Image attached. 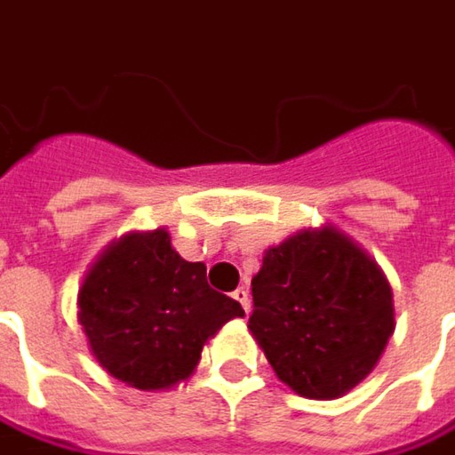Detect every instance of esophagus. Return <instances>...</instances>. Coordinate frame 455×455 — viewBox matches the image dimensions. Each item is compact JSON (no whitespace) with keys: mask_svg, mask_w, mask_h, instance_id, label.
<instances>
[{"mask_svg":"<svg viewBox=\"0 0 455 455\" xmlns=\"http://www.w3.org/2000/svg\"><path fill=\"white\" fill-rule=\"evenodd\" d=\"M231 298H234V300H236L239 306L244 307V313H249V292H247V290H244V287L234 290V292H231Z\"/></svg>","mask_w":455,"mask_h":455,"instance_id":"34e87169","label":"esophagus"}]
</instances>
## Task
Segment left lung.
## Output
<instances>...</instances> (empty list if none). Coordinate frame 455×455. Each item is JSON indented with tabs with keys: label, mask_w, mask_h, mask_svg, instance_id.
<instances>
[{
	"label": "left lung",
	"mask_w": 455,
	"mask_h": 455,
	"mask_svg": "<svg viewBox=\"0 0 455 455\" xmlns=\"http://www.w3.org/2000/svg\"><path fill=\"white\" fill-rule=\"evenodd\" d=\"M251 300L249 331L267 362L310 400H333L359 385L395 331L382 269L336 228L267 249Z\"/></svg>",
	"instance_id": "left-lung-1"
}]
</instances>
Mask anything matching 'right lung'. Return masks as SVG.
Here are the masks:
<instances>
[{
    "instance_id": "add662e5",
    "label": "right lung",
    "mask_w": 455,
    "mask_h": 455,
    "mask_svg": "<svg viewBox=\"0 0 455 455\" xmlns=\"http://www.w3.org/2000/svg\"><path fill=\"white\" fill-rule=\"evenodd\" d=\"M236 315L242 306L208 285L204 262H186L170 247L165 228L111 244L78 292L96 362L137 389L186 379L204 344Z\"/></svg>"
}]
</instances>
